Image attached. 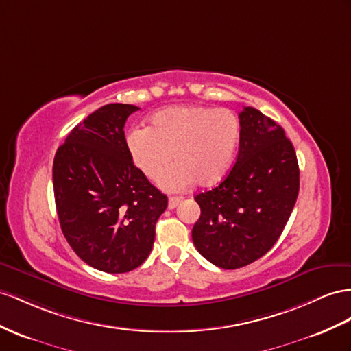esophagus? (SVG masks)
Masks as SVG:
<instances>
[{
	"label": "esophagus",
	"mask_w": 351,
	"mask_h": 351,
	"mask_svg": "<svg viewBox=\"0 0 351 351\" xmlns=\"http://www.w3.org/2000/svg\"><path fill=\"white\" fill-rule=\"evenodd\" d=\"M182 200H184L182 197H170V199H169V209H175L176 206L181 203Z\"/></svg>",
	"instance_id": "1"
}]
</instances>
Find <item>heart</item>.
<instances>
[{
    "mask_svg": "<svg viewBox=\"0 0 351 351\" xmlns=\"http://www.w3.org/2000/svg\"><path fill=\"white\" fill-rule=\"evenodd\" d=\"M239 136L234 112L186 105L157 112L148 129H133L125 143L133 165L148 179L158 178L173 154L176 165L158 179V185L176 193L195 182L218 184L232 165Z\"/></svg>",
    "mask_w": 351,
    "mask_h": 351,
    "instance_id": "b5f03b06",
    "label": "heart"
}]
</instances>
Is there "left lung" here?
Wrapping results in <instances>:
<instances>
[{
	"mask_svg": "<svg viewBox=\"0 0 351 351\" xmlns=\"http://www.w3.org/2000/svg\"><path fill=\"white\" fill-rule=\"evenodd\" d=\"M239 119L234 166L218 186L194 197L202 210L194 246L226 269L252 264L276 245L300 191L298 160L285 130L252 106Z\"/></svg>",
	"mask_w": 351,
	"mask_h": 351,
	"instance_id": "8db88e82",
	"label": "left lung"
}]
</instances>
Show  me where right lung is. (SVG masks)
<instances>
[{"label": "right lung", "mask_w": 351, "mask_h": 351, "mask_svg": "<svg viewBox=\"0 0 351 351\" xmlns=\"http://www.w3.org/2000/svg\"><path fill=\"white\" fill-rule=\"evenodd\" d=\"M139 108L108 104L71 130L53 161L60 228L86 264L128 273L148 258L167 197L133 165L124 138Z\"/></svg>", "instance_id": "add662e5"}]
</instances>
